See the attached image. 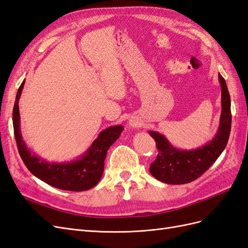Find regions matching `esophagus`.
Returning a JSON list of instances; mask_svg holds the SVG:
<instances>
[{"mask_svg": "<svg viewBox=\"0 0 248 248\" xmlns=\"http://www.w3.org/2000/svg\"><path fill=\"white\" fill-rule=\"evenodd\" d=\"M129 124L131 125V126H137L138 124H137V122L136 121H132V120H130V121H129Z\"/></svg>", "mask_w": 248, "mask_h": 248, "instance_id": "obj_1", "label": "esophagus"}]
</instances>
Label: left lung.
Masks as SVG:
<instances>
[{
    "label": "left lung",
    "instance_id": "8db88e82",
    "mask_svg": "<svg viewBox=\"0 0 248 248\" xmlns=\"http://www.w3.org/2000/svg\"><path fill=\"white\" fill-rule=\"evenodd\" d=\"M221 87V114L219 127L212 140L194 150H180L170 144L167 138L156 131H149L158 150L156 159L150 166L151 175L167 184L190 183L212 166L227 147L230 138L232 114L231 97L226 80L218 74Z\"/></svg>",
    "mask_w": 248,
    "mask_h": 248
}]
</instances>
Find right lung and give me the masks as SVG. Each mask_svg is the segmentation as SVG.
Masks as SVG:
<instances>
[{
	"mask_svg": "<svg viewBox=\"0 0 248 248\" xmlns=\"http://www.w3.org/2000/svg\"><path fill=\"white\" fill-rule=\"evenodd\" d=\"M24 85L25 80L18 88L12 112V121L18 152L26 167L35 177L59 189L84 191L92 188L101 179L108 150L121 136L124 127L116 125L102 130L86 153L76 160L48 162L30 151L21 137L18 100Z\"/></svg>",
	"mask_w": 248,
	"mask_h": 248,
	"instance_id": "add662e5",
	"label": "right lung"
}]
</instances>
